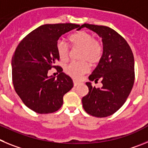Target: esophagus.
<instances>
[{"label": "esophagus", "instance_id": "esophagus-1", "mask_svg": "<svg viewBox=\"0 0 148 148\" xmlns=\"http://www.w3.org/2000/svg\"><path fill=\"white\" fill-rule=\"evenodd\" d=\"M73 82H74V86H77L79 84V82H78V81L75 80V79H74V80H73Z\"/></svg>", "mask_w": 148, "mask_h": 148}]
</instances>
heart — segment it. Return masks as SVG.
I'll return each mask as SVG.
<instances>
[{"label":"heart","instance_id":"1","mask_svg":"<svg viewBox=\"0 0 148 148\" xmlns=\"http://www.w3.org/2000/svg\"><path fill=\"white\" fill-rule=\"evenodd\" d=\"M72 46L82 48L79 54V62H70L66 64L64 70L69 76L78 79L81 75L86 74L90 69L88 62L91 65L99 62L103 54V47L99 40L94 39V36L86 31H80L70 36ZM56 49L61 60L65 61L69 58L70 48L63 39L58 40Z\"/></svg>","mask_w":148,"mask_h":148}]
</instances>
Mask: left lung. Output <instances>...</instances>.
<instances>
[{"mask_svg": "<svg viewBox=\"0 0 148 148\" xmlns=\"http://www.w3.org/2000/svg\"><path fill=\"white\" fill-rule=\"evenodd\" d=\"M102 38L103 54L99 63L89 76L90 81L99 79L102 87H93L86 82L88 94L82 97L84 110L96 117H106L116 112L125 102L134 83V58L127 41L108 26L84 23Z\"/></svg>", "mask_w": 148, "mask_h": 148, "instance_id": "left-lung-1", "label": "left lung"}]
</instances>
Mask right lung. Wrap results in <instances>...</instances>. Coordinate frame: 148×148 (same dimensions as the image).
<instances>
[{
    "label": "right lung",
    "instance_id": "right-lung-1",
    "mask_svg": "<svg viewBox=\"0 0 148 148\" xmlns=\"http://www.w3.org/2000/svg\"><path fill=\"white\" fill-rule=\"evenodd\" d=\"M80 26L73 23L45 24L26 35L16 48L12 60V74L14 90L29 108L38 114H50L59 110L63 96L74 86L69 76L60 66L56 45L59 38ZM55 67L57 78L47 76Z\"/></svg>",
    "mask_w": 148,
    "mask_h": 148
}]
</instances>
